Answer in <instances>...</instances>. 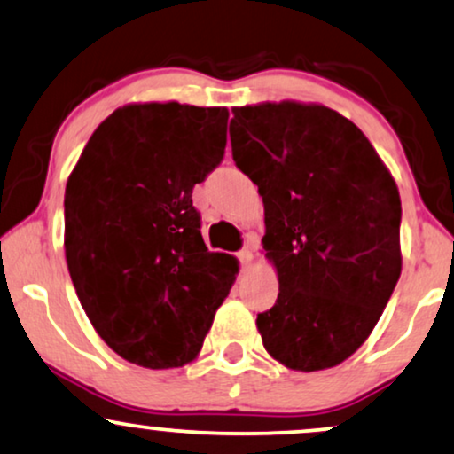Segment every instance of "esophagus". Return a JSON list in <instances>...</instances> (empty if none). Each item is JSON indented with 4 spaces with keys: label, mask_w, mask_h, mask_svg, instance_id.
<instances>
[{
    "label": "esophagus",
    "mask_w": 454,
    "mask_h": 454,
    "mask_svg": "<svg viewBox=\"0 0 454 454\" xmlns=\"http://www.w3.org/2000/svg\"><path fill=\"white\" fill-rule=\"evenodd\" d=\"M237 257H239L240 266H243V268H249V266H251V262H254V254H251V251L247 249V247H245V249H240V251H239Z\"/></svg>",
    "instance_id": "34e87169"
}]
</instances>
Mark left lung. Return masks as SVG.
Listing matches in <instances>:
<instances>
[{"mask_svg": "<svg viewBox=\"0 0 454 454\" xmlns=\"http://www.w3.org/2000/svg\"><path fill=\"white\" fill-rule=\"evenodd\" d=\"M237 168L257 184L278 274L257 314L263 348L294 371L343 363L375 329L403 270L400 194L363 131L333 108H232Z\"/></svg>", "mask_w": 454, "mask_h": 454, "instance_id": "obj_1", "label": "left lung"}]
</instances>
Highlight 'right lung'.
I'll return each instance as SVG.
<instances>
[{"mask_svg": "<svg viewBox=\"0 0 454 454\" xmlns=\"http://www.w3.org/2000/svg\"><path fill=\"white\" fill-rule=\"evenodd\" d=\"M228 108L146 102L98 125L68 176L65 255L90 323L146 369L197 358L239 263L200 237L192 188L223 159Z\"/></svg>", "mask_w": 454, "mask_h": 454, "instance_id": "obj_1", "label": "right lung"}]
</instances>
